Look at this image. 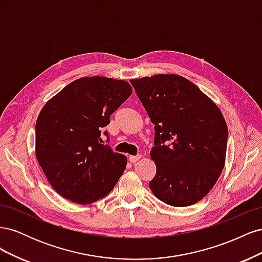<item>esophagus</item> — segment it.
<instances>
[{"instance_id":"1","label":"esophagus","mask_w":262,"mask_h":262,"mask_svg":"<svg viewBox=\"0 0 262 262\" xmlns=\"http://www.w3.org/2000/svg\"><path fill=\"white\" fill-rule=\"evenodd\" d=\"M141 157H142L141 155H136V156H134V155H130V156H129V161H130V163H136V162H138V161L140 160Z\"/></svg>"}]
</instances>
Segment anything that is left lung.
Returning <instances> with one entry per match:
<instances>
[{"mask_svg": "<svg viewBox=\"0 0 262 262\" xmlns=\"http://www.w3.org/2000/svg\"><path fill=\"white\" fill-rule=\"evenodd\" d=\"M154 124L149 155L154 195L172 207L200 201L225 165L228 130L220 108L192 82L177 74L131 80Z\"/></svg>", "mask_w": 262, "mask_h": 262, "instance_id": "8db88e82", "label": "left lung"}]
</instances>
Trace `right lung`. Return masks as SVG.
<instances>
[{
    "instance_id": "right-lung-1",
    "label": "right lung",
    "mask_w": 262,
    "mask_h": 262,
    "mask_svg": "<svg viewBox=\"0 0 262 262\" xmlns=\"http://www.w3.org/2000/svg\"><path fill=\"white\" fill-rule=\"evenodd\" d=\"M131 94L126 81L92 76L70 83L46 102L36 122V157L60 195L90 204L114 189L126 157L101 144V130Z\"/></svg>"
}]
</instances>
